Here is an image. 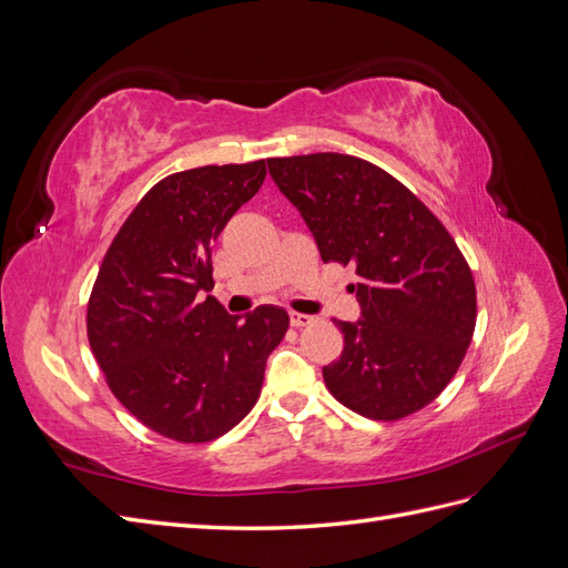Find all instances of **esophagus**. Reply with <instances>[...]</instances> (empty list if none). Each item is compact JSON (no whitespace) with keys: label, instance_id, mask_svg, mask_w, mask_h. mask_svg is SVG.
<instances>
[{"label":"esophagus","instance_id":"esophagus-1","mask_svg":"<svg viewBox=\"0 0 568 568\" xmlns=\"http://www.w3.org/2000/svg\"><path fill=\"white\" fill-rule=\"evenodd\" d=\"M288 320H291V326H296V329H301V326H307V324L315 322L313 315H303V313H291Z\"/></svg>","mask_w":568,"mask_h":568}]
</instances>
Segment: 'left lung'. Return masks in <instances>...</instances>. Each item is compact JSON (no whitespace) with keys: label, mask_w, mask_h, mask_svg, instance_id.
Here are the masks:
<instances>
[{"label":"left lung","mask_w":568,"mask_h":568,"mask_svg":"<svg viewBox=\"0 0 568 568\" xmlns=\"http://www.w3.org/2000/svg\"><path fill=\"white\" fill-rule=\"evenodd\" d=\"M324 263L353 265L363 320L334 322L343 353L322 369L334 398L376 422L436 400L476 326V284L450 232L386 170L346 153L267 159Z\"/></svg>","instance_id":"8db88e82"}]
</instances>
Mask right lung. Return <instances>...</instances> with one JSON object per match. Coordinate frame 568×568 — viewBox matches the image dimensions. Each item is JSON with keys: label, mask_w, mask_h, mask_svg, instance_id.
Wrapping results in <instances>:
<instances>
[{"label": "right lung", "mask_w": 568, "mask_h": 568, "mask_svg": "<svg viewBox=\"0 0 568 568\" xmlns=\"http://www.w3.org/2000/svg\"><path fill=\"white\" fill-rule=\"evenodd\" d=\"M265 161L203 165L153 184L118 230L88 303V338L111 393L151 432L209 443L253 409L282 307L244 320L213 296V244L253 199Z\"/></svg>", "instance_id": "add662e5"}]
</instances>
